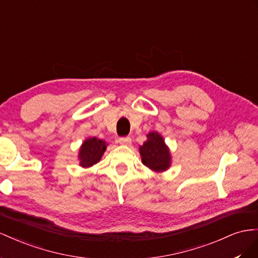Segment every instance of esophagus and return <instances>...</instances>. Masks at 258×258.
I'll list each match as a JSON object with an SVG mask.
<instances>
[{"label":"esophagus","mask_w":258,"mask_h":258,"mask_svg":"<svg viewBox=\"0 0 258 258\" xmlns=\"http://www.w3.org/2000/svg\"><path fill=\"white\" fill-rule=\"evenodd\" d=\"M119 142H120L121 145L128 146L132 143V139H131V137H122V138L119 139Z\"/></svg>","instance_id":"34e87169"}]
</instances>
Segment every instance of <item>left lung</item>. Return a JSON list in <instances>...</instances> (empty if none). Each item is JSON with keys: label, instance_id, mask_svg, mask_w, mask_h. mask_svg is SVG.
Wrapping results in <instances>:
<instances>
[{"label": "left lung", "instance_id": "8db88e82", "mask_svg": "<svg viewBox=\"0 0 258 258\" xmlns=\"http://www.w3.org/2000/svg\"><path fill=\"white\" fill-rule=\"evenodd\" d=\"M139 154L143 164L156 173L165 172L172 165L171 150L163 136L156 131L147 134V141L139 146Z\"/></svg>", "mask_w": 258, "mask_h": 258}]
</instances>
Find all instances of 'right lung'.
<instances>
[{
    "instance_id": "1",
    "label": "right lung",
    "mask_w": 258,
    "mask_h": 258,
    "mask_svg": "<svg viewBox=\"0 0 258 258\" xmlns=\"http://www.w3.org/2000/svg\"><path fill=\"white\" fill-rule=\"evenodd\" d=\"M108 145L109 144H107L105 141L96 137L86 138L81 145L78 153L80 166L88 168L98 163L102 156H104Z\"/></svg>"
}]
</instances>
